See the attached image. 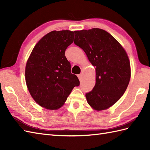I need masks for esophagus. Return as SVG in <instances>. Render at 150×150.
<instances>
[{"label":"esophagus","instance_id":"esophagus-1","mask_svg":"<svg viewBox=\"0 0 150 150\" xmlns=\"http://www.w3.org/2000/svg\"><path fill=\"white\" fill-rule=\"evenodd\" d=\"M78 78H79V80L81 81V79H82V74H79V75H78Z\"/></svg>","mask_w":150,"mask_h":150}]
</instances>
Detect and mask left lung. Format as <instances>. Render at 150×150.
Here are the masks:
<instances>
[{
    "label": "left lung",
    "instance_id": "obj_1",
    "mask_svg": "<svg viewBox=\"0 0 150 150\" xmlns=\"http://www.w3.org/2000/svg\"><path fill=\"white\" fill-rule=\"evenodd\" d=\"M74 43L84 50L96 72L95 85L86 94L89 105L102 111L120 99L131 77L130 62L122 45L99 28L75 31Z\"/></svg>",
    "mask_w": 150,
    "mask_h": 150
}]
</instances>
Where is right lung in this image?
I'll return each mask as SVG.
<instances>
[{
    "label": "right lung",
    "instance_id": "obj_1",
    "mask_svg": "<svg viewBox=\"0 0 150 150\" xmlns=\"http://www.w3.org/2000/svg\"><path fill=\"white\" fill-rule=\"evenodd\" d=\"M74 32L52 31L35 46L25 68V79L31 96L46 109L55 110L65 103L80 82L71 73L65 51L73 42Z\"/></svg>",
    "mask_w": 150,
    "mask_h": 150
}]
</instances>
